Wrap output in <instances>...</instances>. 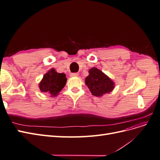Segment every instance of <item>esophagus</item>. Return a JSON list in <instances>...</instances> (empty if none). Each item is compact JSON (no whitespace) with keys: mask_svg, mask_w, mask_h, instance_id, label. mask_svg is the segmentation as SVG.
<instances>
[{"mask_svg":"<svg viewBox=\"0 0 160 160\" xmlns=\"http://www.w3.org/2000/svg\"><path fill=\"white\" fill-rule=\"evenodd\" d=\"M71 77H77L78 76V73L77 72H72V73L70 74Z\"/></svg>","mask_w":160,"mask_h":160,"instance_id":"esophagus-1","label":"esophagus"}]
</instances>
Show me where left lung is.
I'll return each instance as SVG.
<instances>
[{
  "label": "left lung",
  "instance_id": "1",
  "mask_svg": "<svg viewBox=\"0 0 160 160\" xmlns=\"http://www.w3.org/2000/svg\"><path fill=\"white\" fill-rule=\"evenodd\" d=\"M85 82L91 94L96 97H101L110 93L115 87L114 82L96 67L89 71V75L85 78Z\"/></svg>",
  "mask_w": 160,
  "mask_h": 160
}]
</instances>
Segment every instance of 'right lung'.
I'll return each instance as SVG.
<instances>
[{
  "instance_id": "right-lung-1",
  "label": "right lung",
  "mask_w": 160,
  "mask_h": 160,
  "mask_svg": "<svg viewBox=\"0 0 160 160\" xmlns=\"http://www.w3.org/2000/svg\"><path fill=\"white\" fill-rule=\"evenodd\" d=\"M66 82L65 73H59L55 69H51L43 75L38 87L41 92L48 93L51 97H55L64 88Z\"/></svg>"
}]
</instances>
